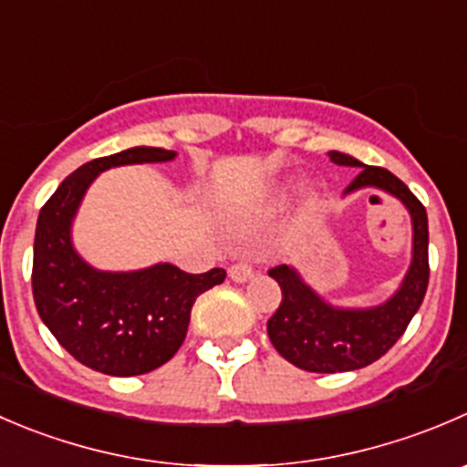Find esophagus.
Here are the masks:
<instances>
[{"label":"esophagus","mask_w":467,"mask_h":467,"mask_svg":"<svg viewBox=\"0 0 467 467\" xmlns=\"http://www.w3.org/2000/svg\"><path fill=\"white\" fill-rule=\"evenodd\" d=\"M253 266L248 265V262H233V265L228 266V275L234 280V283H246V280L253 278Z\"/></svg>","instance_id":"obj_1"}]
</instances>
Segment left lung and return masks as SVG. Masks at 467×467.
<instances>
[{
    "instance_id": "obj_1",
    "label": "left lung",
    "mask_w": 467,
    "mask_h": 467,
    "mask_svg": "<svg viewBox=\"0 0 467 467\" xmlns=\"http://www.w3.org/2000/svg\"><path fill=\"white\" fill-rule=\"evenodd\" d=\"M339 166H358L360 173L347 192L379 187L400 198L413 219V262L400 292L372 310H335L326 306L294 269L280 265L269 269L278 280L283 301L266 321V333L285 360L317 374L351 372L386 356L409 328L422 306L429 285V223L427 210L415 193L381 166H365L342 152H328Z\"/></svg>"
}]
</instances>
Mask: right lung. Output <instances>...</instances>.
I'll return each mask as SVG.
<instances>
[{
    "instance_id": "right-lung-1",
    "label": "right lung",
    "mask_w": 467,
    "mask_h": 467,
    "mask_svg": "<svg viewBox=\"0 0 467 467\" xmlns=\"http://www.w3.org/2000/svg\"><path fill=\"white\" fill-rule=\"evenodd\" d=\"M173 157L143 146L99 157L67 175L40 207L31 269L40 319L72 358L109 377H139L169 363L187 337L196 298L225 280L219 266L205 274L173 265L104 274L72 251L70 221L99 171Z\"/></svg>"
}]
</instances>
